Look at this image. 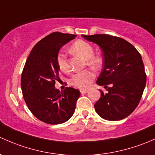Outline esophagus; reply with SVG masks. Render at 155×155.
<instances>
[{
    "label": "esophagus",
    "mask_w": 155,
    "mask_h": 155,
    "mask_svg": "<svg viewBox=\"0 0 155 155\" xmlns=\"http://www.w3.org/2000/svg\"><path fill=\"white\" fill-rule=\"evenodd\" d=\"M88 92V89H81V94H85Z\"/></svg>",
    "instance_id": "obj_1"
}]
</instances>
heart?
Masks as SVG:
<instances>
[{
    "label": "heart",
    "mask_w": 155,
    "mask_h": 155,
    "mask_svg": "<svg viewBox=\"0 0 155 155\" xmlns=\"http://www.w3.org/2000/svg\"><path fill=\"white\" fill-rule=\"evenodd\" d=\"M72 53L79 54L87 60V64L97 67L101 63V59L97 56H93L94 49L89 42L84 40H77L70 47ZM57 64L59 69L63 72H68L69 70L68 60L66 54L60 52L57 56ZM95 74L90 70H84L75 73L69 79V84L79 89H86L93 81Z\"/></svg>",
    "instance_id": "heart-1"
}]
</instances>
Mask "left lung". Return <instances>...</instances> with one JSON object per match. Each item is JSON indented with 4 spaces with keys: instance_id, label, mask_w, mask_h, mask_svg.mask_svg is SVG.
I'll return each instance as SVG.
<instances>
[{
    "instance_id": "obj_1",
    "label": "left lung",
    "mask_w": 155,
    "mask_h": 155,
    "mask_svg": "<svg viewBox=\"0 0 155 155\" xmlns=\"http://www.w3.org/2000/svg\"><path fill=\"white\" fill-rule=\"evenodd\" d=\"M82 36L98 45L103 51V68L96 84L104 86L107 92L100 89L101 98L95 104V111L106 120L125 119L136 109L146 87L141 55L122 38L107 34Z\"/></svg>"
}]
</instances>
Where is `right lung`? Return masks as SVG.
<instances>
[{"mask_svg": "<svg viewBox=\"0 0 155 155\" xmlns=\"http://www.w3.org/2000/svg\"><path fill=\"white\" fill-rule=\"evenodd\" d=\"M77 35L54 32L43 38L32 49L21 79L24 99L31 113L43 122L57 125L66 122L74 114L80 91L55 87L59 69L57 56L66 43Z\"/></svg>", "mask_w": 155, "mask_h": 155, "instance_id": "right-lung-1", "label": "right lung"}]
</instances>
